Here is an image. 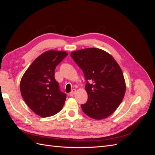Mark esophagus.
I'll return each mask as SVG.
<instances>
[{
	"label": "esophagus",
	"mask_w": 155,
	"mask_h": 155,
	"mask_svg": "<svg viewBox=\"0 0 155 155\" xmlns=\"http://www.w3.org/2000/svg\"><path fill=\"white\" fill-rule=\"evenodd\" d=\"M76 89H72V91L71 92H70V96H73L74 95V94L75 93H76Z\"/></svg>",
	"instance_id": "1"
}]
</instances>
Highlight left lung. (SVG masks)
<instances>
[{
	"mask_svg": "<svg viewBox=\"0 0 155 155\" xmlns=\"http://www.w3.org/2000/svg\"><path fill=\"white\" fill-rule=\"evenodd\" d=\"M84 74L88 100L81 105L85 113L101 120L109 116L122 101L125 83L122 71L115 59L106 51L88 48L70 54Z\"/></svg>",
	"mask_w": 155,
	"mask_h": 155,
	"instance_id": "8db88e82",
	"label": "left lung"
}]
</instances>
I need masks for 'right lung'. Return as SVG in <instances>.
<instances>
[{"label":"right lung","mask_w":155,"mask_h":155,"mask_svg":"<svg viewBox=\"0 0 155 155\" xmlns=\"http://www.w3.org/2000/svg\"><path fill=\"white\" fill-rule=\"evenodd\" d=\"M68 54L49 50L39 55L23 75L20 84L21 95L35 114L49 117L59 112L64 105L67 94L55 80V69Z\"/></svg>","instance_id":"obj_1"}]
</instances>
